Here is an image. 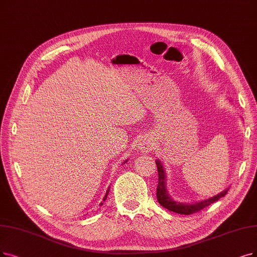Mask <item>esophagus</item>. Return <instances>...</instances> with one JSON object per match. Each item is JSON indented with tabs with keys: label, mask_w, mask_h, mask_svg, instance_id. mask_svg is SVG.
<instances>
[{
	"label": "esophagus",
	"mask_w": 257,
	"mask_h": 257,
	"mask_svg": "<svg viewBox=\"0 0 257 257\" xmlns=\"http://www.w3.org/2000/svg\"><path fill=\"white\" fill-rule=\"evenodd\" d=\"M137 149L142 152V153H148L150 151H152L153 149V143L148 139V138H142L139 140L138 145H137Z\"/></svg>",
	"instance_id": "34e87169"
}]
</instances>
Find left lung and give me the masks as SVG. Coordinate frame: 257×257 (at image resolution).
Here are the masks:
<instances>
[{
  "label": "left lung",
  "mask_w": 257,
  "mask_h": 257,
  "mask_svg": "<svg viewBox=\"0 0 257 257\" xmlns=\"http://www.w3.org/2000/svg\"><path fill=\"white\" fill-rule=\"evenodd\" d=\"M156 166L158 170V186H157V200L161 204L163 208H166L172 212H175L178 214L183 215H191L194 213H197L201 211L202 209L209 207L210 204L214 203L215 201L219 200L221 197H223L225 194H227L228 190H224L221 193L217 194L216 196L211 197L209 199H204L195 203H181L176 200H174L168 192L167 189V176H166V171L163 169V166L160 160H156Z\"/></svg>",
  "instance_id": "8db88e82"
}]
</instances>
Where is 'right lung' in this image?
I'll return each mask as SVG.
<instances>
[{"mask_svg": "<svg viewBox=\"0 0 257 257\" xmlns=\"http://www.w3.org/2000/svg\"><path fill=\"white\" fill-rule=\"evenodd\" d=\"M124 162H126V160H125ZM108 192H109V188H108V189H107V191H106V194H105V196H104V198H103V201H105V199H106V197H107V194H108ZM102 204H103V202H101V203H100V206H102Z\"/></svg>", "mask_w": 257, "mask_h": 257, "instance_id": "obj_1", "label": "right lung"}]
</instances>
